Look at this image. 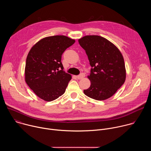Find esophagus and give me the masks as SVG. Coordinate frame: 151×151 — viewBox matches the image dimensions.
Instances as JSON below:
<instances>
[{
	"instance_id": "34e87169",
	"label": "esophagus",
	"mask_w": 151,
	"mask_h": 151,
	"mask_svg": "<svg viewBox=\"0 0 151 151\" xmlns=\"http://www.w3.org/2000/svg\"><path fill=\"white\" fill-rule=\"evenodd\" d=\"M85 73H81L79 75L77 76L76 77H77V78H78V79H82L83 78H84V77H85Z\"/></svg>"
}]
</instances>
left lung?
I'll return each instance as SVG.
<instances>
[{
  "instance_id": "left-lung-1",
  "label": "left lung",
  "mask_w": 151,
  "mask_h": 151,
  "mask_svg": "<svg viewBox=\"0 0 151 151\" xmlns=\"http://www.w3.org/2000/svg\"><path fill=\"white\" fill-rule=\"evenodd\" d=\"M85 51L91 66L90 87L84 94L97 100L112 97L124 84L126 71L122 54L106 39L97 36H85L78 40Z\"/></svg>"
}]
</instances>
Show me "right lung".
Returning a JSON list of instances; mask_svg holds the SVG:
<instances>
[{
	"label": "right lung",
	"mask_w": 151,
	"mask_h": 151,
	"mask_svg": "<svg viewBox=\"0 0 151 151\" xmlns=\"http://www.w3.org/2000/svg\"><path fill=\"white\" fill-rule=\"evenodd\" d=\"M75 42L66 36H49L40 40L30 50L25 81L39 98L51 101L65 92L72 76L63 70L61 55Z\"/></svg>",
	"instance_id": "obj_1"
}]
</instances>
